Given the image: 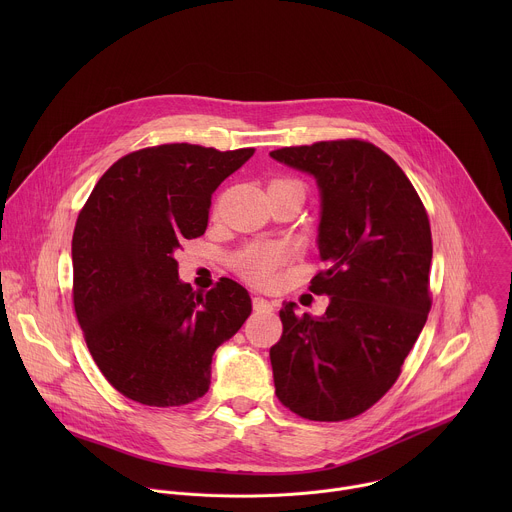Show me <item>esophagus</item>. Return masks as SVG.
I'll return each mask as SVG.
<instances>
[{"instance_id":"esophagus-1","label":"esophagus","mask_w":512,"mask_h":512,"mask_svg":"<svg viewBox=\"0 0 512 512\" xmlns=\"http://www.w3.org/2000/svg\"><path fill=\"white\" fill-rule=\"evenodd\" d=\"M253 310L257 312V314H271L273 312V304L269 302V300H265V298H253Z\"/></svg>"}]
</instances>
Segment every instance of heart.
Instances as JSON below:
<instances>
[{
    "label": "heart",
    "mask_w": 512,
    "mask_h": 512,
    "mask_svg": "<svg viewBox=\"0 0 512 512\" xmlns=\"http://www.w3.org/2000/svg\"><path fill=\"white\" fill-rule=\"evenodd\" d=\"M271 184H298L296 180H275ZM289 259V251L281 243H251L233 255V269L251 285L269 287L277 269Z\"/></svg>",
    "instance_id": "heart-1"
}]
</instances>
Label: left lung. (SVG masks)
Returning <instances> with one entry per match:
<instances>
[{
	"mask_svg": "<svg viewBox=\"0 0 512 512\" xmlns=\"http://www.w3.org/2000/svg\"><path fill=\"white\" fill-rule=\"evenodd\" d=\"M273 160L316 178L324 269L310 291L330 296L322 318L279 310L269 358L277 399L310 421L371 409L399 379L431 310L427 210L397 162L371 141L291 145Z\"/></svg>",
	"mask_w": 512,
	"mask_h": 512,
	"instance_id": "8db88e82",
	"label": "left lung"
}]
</instances>
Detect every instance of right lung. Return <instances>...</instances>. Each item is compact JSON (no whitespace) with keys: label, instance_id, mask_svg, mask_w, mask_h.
I'll use <instances>...</instances> for the list:
<instances>
[{"label":"right lung","instance_id":"add662e5","mask_svg":"<svg viewBox=\"0 0 512 512\" xmlns=\"http://www.w3.org/2000/svg\"><path fill=\"white\" fill-rule=\"evenodd\" d=\"M253 148L164 143L119 158L72 233V304L103 377L131 401L180 407L210 387L214 350L251 314L223 277L206 294L178 279L174 253L204 235L212 192Z\"/></svg>","mask_w":512,"mask_h":512}]
</instances>
